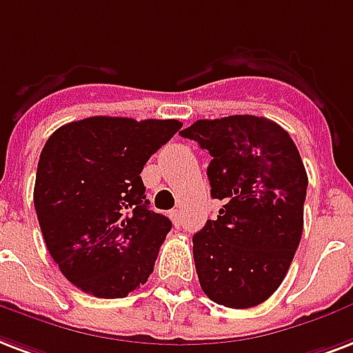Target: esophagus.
I'll use <instances>...</instances> for the list:
<instances>
[{"label":"esophagus","mask_w":353,"mask_h":353,"mask_svg":"<svg viewBox=\"0 0 353 353\" xmlns=\"http://www.w3.org/2000/svg\"><path fill=\"white\" fill-rule=\"evenodd\" d=\"M170 219L176 228H179V225H181V212H179V209H174V211H170Z\"/></svg>","instance_id":"34e87169"}]
</instances>
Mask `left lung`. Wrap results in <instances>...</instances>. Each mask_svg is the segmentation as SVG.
<instances>
[{
    "mask_svg": "<svg viewBox=\"0 0 353 353\" xmlns=\"http://www.w3.org/2000/svg\"><path fill=\"white\" fill-rule=\"evenodd\" d=\"M181 137L211 155L216 220L192 236L196 272L212 302L259 305L278 290L303 231L307 174L290 134L263 117L198 120Z\"/></svg>",
    "mask_w": 353,
    "mask_h": 353,
    "instance_id": "8db88e82",
    "label": "left lung"
}]
</instances>
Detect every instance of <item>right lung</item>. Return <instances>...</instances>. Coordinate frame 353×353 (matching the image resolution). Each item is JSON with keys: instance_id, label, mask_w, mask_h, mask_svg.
<instances>
[{"instance_id": "1", "label": "right lung", "mask_w": 353, "mask_h": 353, "mask_svg": "<svg viewBox=\"0 0 353 353\" xmlns=\"http://www.w3.org/2000/svg\"><path fill=\"white\" fill-rule=\"evenodd\" d=\"M179 120L92 117L42 148L34 211L64 278L98 298H123L153 272L172 222L148 209L141 172L181 129Z\"/></svg>"}]
</instances>
